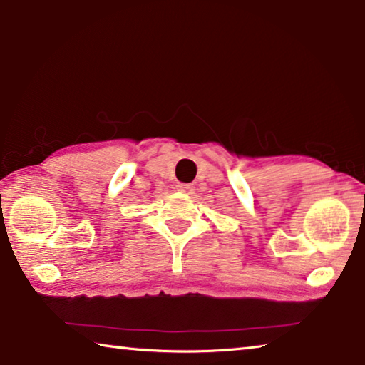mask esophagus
<instances>
[{
    "instance_id": "34e87169",
    "label": "esophagus",
    "mask_w": 365,
    "mask_h": 365,
    "mask_svg": "<svg viewBox=\"0 0 365 365\" xmlns=\"http://www.w3.org/2000/svg\"><path fill=\"white\" fill-rule=\"evenodd\" d=\"M177 190L182 191V193L190 195V193H193L195 187H193V185H190V183H178V185H177Z\"/></svg>"
}]
</instances>
